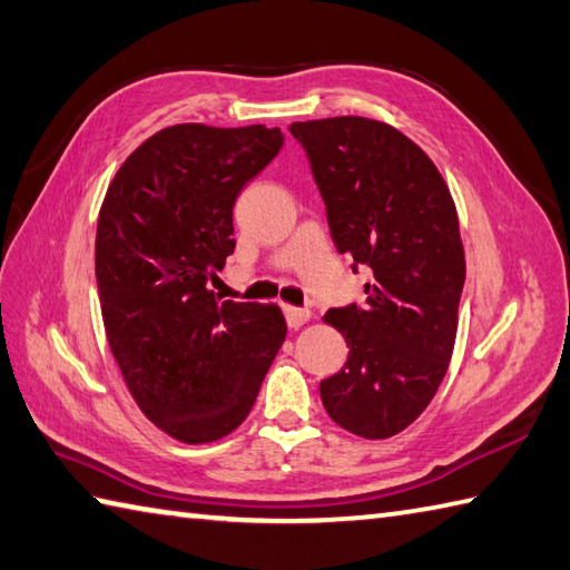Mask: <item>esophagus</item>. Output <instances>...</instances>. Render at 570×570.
Masks as SVG:
<instances>
[{
  "label": "esophagus",
  "instance_id": "34e87169",
  "mask_svg": "<svg viewBox=\"0 0 570 570\" xmlns=\"http://www.w3.org/2000/svg\"><path fill=\"white\" fill-rule=\"evenodd\" d=\"M283 312H285V320H287V327L289 330H299L302 324H307L312 320V312L309 309H299V307H293V305H285Z\"/></svg>",
  "mask_w": 570,
  "mask_h": 570
}]
</instances>
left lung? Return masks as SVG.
Instances as JSON below:
<instances>
[{
  "label": "left lung",
  "mask_w": 570,
  "mask_h": 570,
  "mask_svg": "<svg viewBox=\"0 0 570 570\" xmlns=\"http://www.w3.org/2000/svg\"><path fill=\"white\" fill-rule=\"evenodd\" d=\"M327 204L336 250L364 263V307L322 320L350 346L320 383L324 411L366 440L405 431L443 383L464 285L460 220L443 174L389 122L340 115L289 127Z\"/></svg>",
  "instance_id": "8db88e82"
}]
</instances>
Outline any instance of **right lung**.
I'll return each instance as SVG.
<instances>
[{"label": "right lung", "instance_id": "obj_1", "mask_svg": "<svg viewBox=\"0 0 570 570\" xmlns=\"http://www.w3.org/2000/svg\"><path fill=\"white\" fill-rule=\"evenodd\" d=\"M283 147L277 127H165L122 161L102 199L96 277L108 344L149 421L199 445L246 421L285 342L273 302L208 283L234 253V202Z\"/></svg>", "mask_w": 570, "mask_h": 570}]
</instances>
